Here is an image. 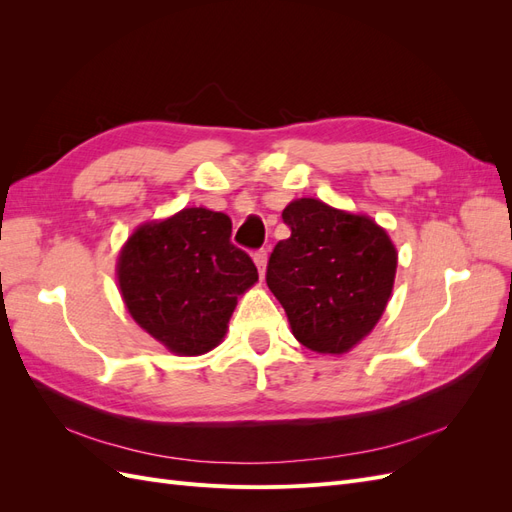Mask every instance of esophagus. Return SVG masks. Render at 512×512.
Returning a JSON list of instances; mask_svg holds the SVG:
<instances>
[{"instance_id": "1", "label": "esophagus", "mask_w": 512, "mask_h": 512, "mask_svg": "<svg viewBox=\"0 0 512 512\" xmlns=\"http://www.w3.org/2000/svg\"><path fill=\"white\" fill-rule=\"evenodd\" d=\"M254 262H256V267H258L260 277L265 275V269H267V250H258V252H254Z\"/></svg>"}]
</instances>
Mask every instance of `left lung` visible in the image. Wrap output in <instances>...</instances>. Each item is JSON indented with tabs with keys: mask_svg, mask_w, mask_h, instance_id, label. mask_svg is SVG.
<instances>
[{
	"mask_svg": "<svg viewBox=\"0 0 512 512\" xmlns=\"http://www.w3.org/2000/svg\"><path fill=\"white\" fill-rule=\"evenodd\" d=\"M290 237L275 245L267 286L292 335L320 354H344L376 327L391 299L397 250L367 215L299 198L282 213Z\"/></svg>",
	"mask_w": 512,
	"mask_h": 512,
	"instance_id": "1",
	"label": "left lung"
}]
</instances>
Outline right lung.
<instances>
[{
	"mask_svg": "<svg viewBox=\"0 0 512 512\" xmlns=\"http://www.w3.org/2000/svg\"><path fill=\"white\" fill-rule=\"evenodd\" d=\"M226 213L181 209L138 226L121 247L117 280L130 316L179 356L213 350L237 299L258 282L252 258L230 243Z\"/></svg>",
	"mask_w": 512,
	"mask_h": 512,
	"instance_id": "obj_1",
	"label": "right lung"
}]
</instances>
